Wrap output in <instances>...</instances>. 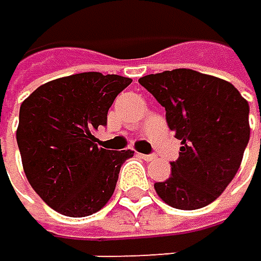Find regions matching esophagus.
<instances>
[{
    "label": "esophagus",
    "mask_w": 261,
    "mask_h": 261,
    "mask_svg": "<svg viewBox=\"0 0 261 261\" xmlns=\"http://www.w3.org/2000/svg\"><path fill=\"white\" fill-rule=\"evenodd\" d=\"M140 156L143 158V160H146V161H152V160H155V155H152V153H140Z\"/></svg>",
    "instance_id": "1"
}]
</instances>
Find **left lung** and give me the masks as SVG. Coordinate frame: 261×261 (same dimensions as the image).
<instances>
[{"instance_id": "obj_1", "label": "left lung", "mask_w": 261, "mask_h": 261, "mask_svg": "<svg viewBox=\"0 0 261 261\" xmlns=\"http://www.w3.org/2000/svg\"><path fill=\"white\" fill-rule=\"evenodd\" d=\"M138 83L166 109L181 141L172 174L155 183L158 197L175 209L194 211L217 200L236 177L249 141V105L221 78L192 69L141 76Z\"/></svg>"}]
</instances>
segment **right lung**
<instances>
[{"label": "right lung", "mask_w": 261, "mask_h": 261, "mask_svg": "<svg viewBox=\"0 0 261 261\" xmlns=\"http://www.w3.org/2000/svg\"><path fill=\"white\" fill-rule=\"evenodd\" d=\"M132 83L120 75L83 72L49 81L19 108L16 143L24 174L54 211L87 217L112 197L120 168L134 150L96 144L117 95Z\"/></svg>", "instance_id": "add662e5"}]
</instances>
